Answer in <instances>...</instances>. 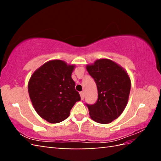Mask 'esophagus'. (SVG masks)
Returning a JSON list of instances; mask_svg holds the SVG:
<instances>
[{"label":"esophagus","instance_id":"esophagus-1","mask_svg":"<svg viewBox=\"0 0 161 161\" xmlns=\"http://www.w3.org/2000/svg\"><path fill=\"white\" fill-rule=\"evenodd\" d=\"M80 97H81V99L83 100L84 99V92H80Z\"/></svg>","mask_w":161,"mask_h":161}]
</instances>
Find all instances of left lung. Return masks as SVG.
<instances>
[{"label":"left lung","instance_id":"obj_1","mask_svg":"<svg viewBox=\"0 0 161 161\" xmlns=\"http://www.w3.org/2000/svg\"><path fill=\"white\" fill-rule=\"evenodd\" d=\"M86 68L94 79L98 90L97 102L86 104L89 116L97 123L109 124L126 107L130 90L129 76L123 67L108 59H97Z\"/></svg>","mask_w":161,"mask_h":161}]
</instances>
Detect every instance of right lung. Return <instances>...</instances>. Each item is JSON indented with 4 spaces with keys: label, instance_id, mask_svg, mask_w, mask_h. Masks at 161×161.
<instances>
[{
    "label": "right lung",
    "instance_id": "add662e5",
    "mask_svg": "<svg viewBox=\"0 0 161 161\" xmlns=\"http://www.w3.org/2000/svg\"><path fill=\"white\" fill-rule=\"evenodd\" d=\"M75 64L53 59L35 71L28 81V93L38 115L51 124L69 117L75 103L81 99L72 78Z\"/></svg>",
    "mask_w": 161,
    "mask_h": 161
}]
</instances>
